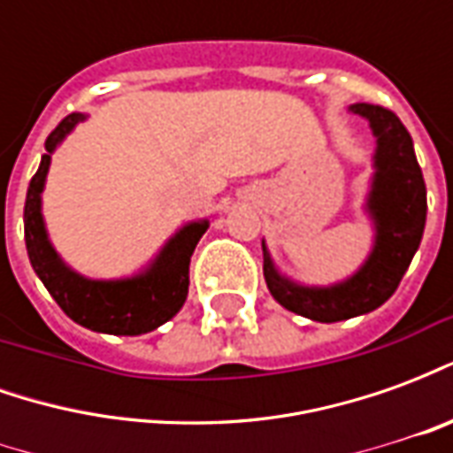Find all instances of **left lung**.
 Listing matches in <instances>:
<instances>
[{
    "mask_svg": "<svg viewBox=\"0 0 453 453\" xmlns=\"http://www.w3.org/2000/svg\"><path fill=\"white\" fill-rule=\"evenodd\" d=\"M351 111L369 120L379 142L369 196V211L376 223V247L369 262L344 284L303 288L279 276L266 247H262L265 279L272 296L286 311L318 323L349 320L386 303L418 252L427 218V188L408 128L395 113L379 104H354Z\"/></svg>",
    "mask_w": 453,
    "mask_h": 453,
    "instance_id": "8db88e82",
    "label": "left lung"
}]
</instances>
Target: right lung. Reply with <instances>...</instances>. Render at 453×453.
I'll list each match as a JSON object with an SVG mask.
<instances>
[{"mask_svg":"<svg viewBox=\"0 0 453 453\" xmlns=\"http://www.w3.org/2000/svg\"><path fill=\"white\" fill-rule=\"evenodd\" d=\"M82 113L65 116L58 128L45 140V152L41 167L28 184L24 208V230L28 259L35 274L53 296L67 318L94 333L109 334H142L155 330L169 318L179 313L188 294V262L196 250V242L206 233L208 223H191L172 237L167 247L159 252L155 265L135 279L123 281H89L74 274L73 269L60 262L45 235L41 216V191L45 174L50 167V152L55 145L82 120Z\"/></svg>","mask_w":453,"mask_h":453,"instance_id":"add662e5","label":"right lung"}]
</instances>
